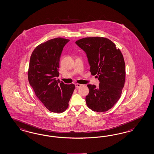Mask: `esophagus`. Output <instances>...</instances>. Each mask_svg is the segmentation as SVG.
<instances>
[{"label":"esophagus","mask_w":154,"mask_h":154,"mask_svg":"<svg viewBox=\"0 0 154 154\" xmlns=\"http://www.w3.org/2000/svg\"><path fill=\"white\" fill-rule=\"evenodd\" d=\"M82 86V85L81 84H75V86L76 87V88H80V87H81Z\"/></svg>","instance_id":"34e87169"}]
</instances>
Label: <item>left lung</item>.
<instances>
[{
  "label": "left lung",
  "instance_id": "1",
  "mask_svg": "<svg viewBox=\"0 0 154 154\" xmlns=\"http://www.w3.org/2000/svg\"><path fill=\"white\" fill-rule=\"evenodd\" d=\"M75 44L86 54L90 72L100 81L98 87L87 85L89 93L86 96V105L94 112H106L122 94L126 76L123 56L116 44L105 37H85Z\"/></svg>",
  "mask_w": 154,
  "mask_h": 154
}]
</instances>
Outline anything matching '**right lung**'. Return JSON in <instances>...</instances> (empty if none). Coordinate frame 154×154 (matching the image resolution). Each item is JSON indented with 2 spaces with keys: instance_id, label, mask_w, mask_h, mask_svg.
Masks as SVG:
<instances>
[{
  "instance_id": "add662e5",
  "label": "right lung",
  "mask_w": 154,
  "mask_h": 154,
  "mask_svg": "<svg viewBox=\"0 0 154 154\" xmlns=\"http://www.w3.org/2000/svg\"><path fill=\"white\" fill-rule=\"evenodd\" d=\"M68 39L57 37L38 45L30 58L28 78L36 96L50 112L66 110L75 88L56 80L61 54ZM60 84H59V83Z\"/></svg>"
}]
</instances>
